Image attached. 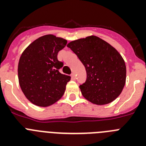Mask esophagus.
<instances>
[{
    "label": "esophagus",
    "instance_id": "1",
    "mask_svg": "<svg viewBox=\"0 0 146 146\" xmlns=\"http://www.w3.org/2000/svg\"><path fill=\"white\" fill-rule=\"evenodd\" d=\"M71 77H72V80H74L76 79L75 74H74V73H72V74H71Z\"/></svg>",
    "mask_w": 146,
    "mask_h": 146
}]
</instances>
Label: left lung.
Wrapping results in <instances>:
<instances>
[{"label": "left lung", "instance_id": "obj_1", "mask_svg": "<svg viewBox=\"0 0 146 146\" xmlns=\"http://www.w3.org/2000/svg\"><path fill=\"white\" fill-rule=\"evenodd\" d=\"M67 47L86 68L87 78L80 86L82 96L98 105L114 101L126 83V65L119 52L96 36L72 41Z\"/></svg>", "mask_w": 146, "mask_h": 146}]
</instances>
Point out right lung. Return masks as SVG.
<instances>
[{
	"instance_id": "1",
	"label": "right lung",
	"mask_w": 146,
	"mask_h": 146,
	"mask_svg": "<svg viewBox=\"0 0 146 146\" xmlns=\"http://www.w3.org/2000/svg\"><path fill=\"white\" fill-rule=\"evenodd\" d=\"M66 43L64 38L45 35L32 42L20 56L19 83L25 97L36 106H50L65 92L71 77L60 73L64 63L57 55Z\"/></svg>"
}]
</instances>
